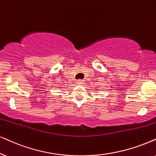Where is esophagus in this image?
Wrapping results in <instances>:
<instances>
[{"label":"esophagus","instance_id":"esophagus-1","mask_svg":"<svg viewBox=\"0 0 156 156\" xmlns=\"http://www.w3.org/2000/svg\"><path fill=\"white\" fill-rule=\"evenodd\" d=\"M77 83H78V84H84L85 80H77Z\"/></svg>","mask_w":156,"mask_h":156}]
</instances>
